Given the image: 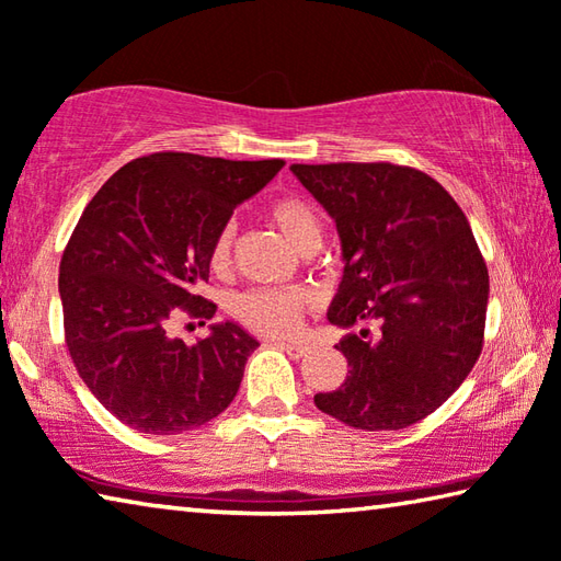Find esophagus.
Segmentation results:
<instances>
[{
    "label": "esophagus",
    "mask_w": 561,
    "mask_h": 561,
    "mask_svg": "<svg viewBox=\"0 0 561 561\" xmlns=\"http://www.w3.org/2000/svg\"><path fill=\"white\" fill-rule=\"evenodd\" d=\"M275 347H280L293 359H300V357L308 355V347L298 345V342H275Z\"/></svg>",
    "instance_id": "esophagus-1"
}]
</instances>
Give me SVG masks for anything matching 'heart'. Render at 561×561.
Returning a JSON list of instances; mask_svg holds the SVG:
<instances>
[{
    "label": "heart",
    "mask_w": 561,
    "mask_h": 561,
    "mask_svg": "<svg viewBox=\"0 0 561 561\" xmlns=\"http://www.w3.org/2000/svg\"><path fill=\"white\" fill-rule=\"evenodd\" d=\"M268 219L280 231L293 249L300 251L308 243H320L322 226L316 209L298 196H283L268 206ZM233 229L224 226L211 243V265L224 268L231 259ZM308 308V296L298 290H271L259 288L243 293L236 302V316L245 328L261 335H290L300 325L302 312Z\"/></svg>",
    "instance_id": "obj_1"
}]
</instances>
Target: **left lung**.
<instances>
[{"instance_id": "left-lung-1", "label": "left lung", "mask_w": 561, "mask_h": 561, "mask_svg": "<svg viewBox=\"0 0 561 561\" xmlns=\"http://www.w3.org/2000/svg\"><path fill=\"white\" fill-rule=\"evenodd\" d=\"M335 219L342 280L330 325L350 330L345 385L316 394L322 414L399 431L444 404L483 350L488 268L466 214L428 174L389 162L290 164Z\"/></svg>"}]
</instances>
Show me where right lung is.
I'll return each instance as SVG.
<instances>
[{"label":"right lung","mask_w":561,"mask_h":561,"mask_svg":"<svg viewBox=\"0 0 561 561\" xmlns=\"http://www.w3.org/2000/svg\"><path fill=\"white\" fill-rule=\"evenodd\" d=\"M283 164L154 152L121 167L85 206L58 268L66 345L85 387L125 426L184 434L233 401L259 340L226 320L186 345L167 335V322L214 318L196 286L209 278L216 233Z\"/></svg>","instance_id":"add662e5"}]
</instances>
